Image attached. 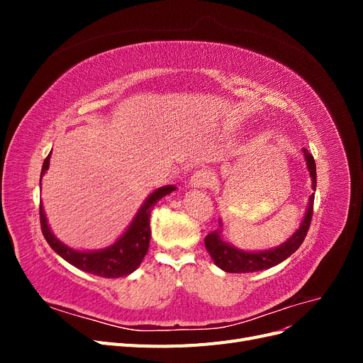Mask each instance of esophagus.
Instances as JSON below:
<instances>
[{"instance_id": "esophagus-1", "label": "esophagus", "mask_w": 363, "mask_h": 363, "mask_svg": "<svg viewBox=\"0 0 363 363\" xmlns=\"http://www.w3.org/2000/svg\"><path fill=\"white\" fill-rule=\"evenodd\" d=\"M211 183H212V175L207 169L195 171V174L189 180V184L194 186V188H207Z\"/></svg>"}]
</instances>
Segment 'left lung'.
I'll return each instance as SVG.
<instances>
[{
    "label": "left lung",
    "mask_w": 363,
    "mask_h": 363,
    "mask_svg": "<svg viewBox=\"0 0 363 363\" xmlns=\"http://www.w3.org/2000/svg\"><path fill=\"white\" fill-rule=\"evenodd\" d=\"M303 155L306 159L307 169H309L312 179V189H316V167L313 156L306 148H303ZM313 200L315 194L309 196V204H307L306 213L298 230L281 245L265 250V251H244L233 247L223 238V224L219 221V228L215 232L208 233L204 239V245L211 255L212 260L218 268H221L225 272H256L262 269H268L271 267L279 265L280 262L286 260L291 255L300 248L303 240L307 235V230L311 227L312 215H313Z\"/></svg>",
    "instance_id": "obj_1"
}]
</instances>
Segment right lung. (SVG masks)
Here are the masks:
<instances>
[{"label":"right lung","instance_id":"right-lung-1","mask_svg":"<svg viewBox=\"0 0 363 363\" xmlns=\"http://www.w3.org/2000/svg\"><path fill=\"white\" fill-rule=\"evenodd\" d=\"M50 157L43 160L42 171H40V180L42 175L47 172L50 168ZM177 188L172 184L162 186V188L151 192L148 199L140 206L133 221L127 227L124 235L121 236L115 244L103 250H94V251H79L74 250L52 235L51 228L48 225L45 212L40 204L39 213H40V227L42 233L45 236L48 245L57 252V255L67 260L75 268H79L84 272L94 274V276H100L106 279H116L128 276L133 271H136L140 265V262L144 260L151 239V230H150V215L151 208L155 204L159 203L163 196H167L172 191Z\"/></svg>","mask_w":363,"mask_h":363}]
</instances>
